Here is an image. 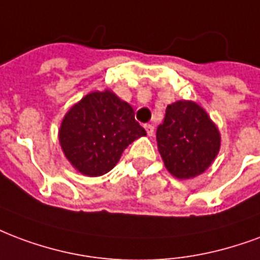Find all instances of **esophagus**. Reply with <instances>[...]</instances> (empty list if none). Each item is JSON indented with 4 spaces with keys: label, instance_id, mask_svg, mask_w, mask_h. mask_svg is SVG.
I'll use <instances>...</instances> for the list:
<instances>
[{
    "label": "esophagus",
    "instance_id": "1",
    "mask_svg": "<svg viewBox=\"0 0 260 260\" xmlns=\"http://www.w3.org/2000/svg\"><path fill=\"white\" fill-rule=\"evenodd\" d=\"M145 129H146V132H147V135H149L150 138L154 135V126H153V125L146 124L145 125Z\"/></svg>",
    "mask_w": 260,
    "mask_h": 260
}]
</instances>
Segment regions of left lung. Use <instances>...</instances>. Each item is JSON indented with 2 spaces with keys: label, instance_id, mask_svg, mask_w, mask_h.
<instances>
[{
  "label": "left lung",
  "instance_id": "1",
  "mask_svg": "<svg viewBox=\"0 0 260 260\" xmlns=\"http://www.w3.org/2000/svg\"><path fill=\"white\" fill-rule=\"evenodd\" d=\"M157 147L165 168L180 180L211 167L220 150V132L208 113L193 101H178L165 110L157 128Z\"/></svg>",
  "mask_w": 260,
  "mask_h": 260
}]
</instances>
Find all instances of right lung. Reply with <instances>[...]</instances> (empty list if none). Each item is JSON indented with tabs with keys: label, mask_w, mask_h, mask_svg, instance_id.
I'll list each match as a JSON object with an SVG mask.
<instances>
[{
	"label": "right lung",
	"mask_w": 260,
	"mask_h": 260,
	"mask_svg": "<svg viewBox=\"0 0 260 260\" xmlns=\"http://www.w3.org/2000/svg\"><path fill=\"white\" fill-rule=\"evenodd\" d=\"M61 151L85 176H102L114 168L128 146L146 136L132 106L110 89L93 91L70 107L59 128Z\"/></svg>",
	"instance_id": "obj_1"
}]
</instances>
